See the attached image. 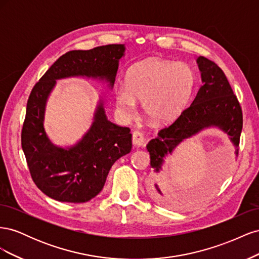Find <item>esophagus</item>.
I'll list each match as a JSON object with an SVG mask.
<instances>
[{"label":"esophagus","instance_id":"obj_1","mask_svg":"<svg viewBox=\"0 0 259 259\" xmlns=\"http://www.w3.org/2000/svg\"><path fill=\"white\" fill-rule=\"evenodd\" d=\"M132 140H133V145L137 146V147L144 146V144H145V138H144L143 133H140L138 131H135L134 133H133V139Z\"/></svg>","mask_w":259,"mask_h":259}]
</instances>
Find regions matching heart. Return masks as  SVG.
Segmentation results:
<instances>
[{
    "mask_svg": "<svg viewBox=\"0 0 259 259\" xmlns=\"http://www.w3.org/2000/svg\"><path fill=\"white\" fill-rule=\"evenodd\" d=\"M194 85L195 74L188 65L150 57L130 68L125 84L115 91V105L127 119L135 113L136 100H139L149 120L165 124L184 110Z\"/></svg>",
    "mask_w": 259,
    "mask_h": 259,
    "instance_id": "obj_1",
    "label": "heart"
}]
</instances>
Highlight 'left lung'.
Masks as SVG:
<instances>
[{"instance_id": "1", "label": "left lung", "mask_w": 259, "mask_h": 259, "mask_svg": "<svg viewBox=\"0 0 259 259\" xmlns=\"http://www.w3.org/2000/svg\"><path fill=\"white\" fill-rule=\"evenodd\" d=\"M201 71L202 85L192 104L186 108L168 126L160 130L158 137L147 145L150 153V165L155 173L162 169L164 158L173 152L183 142L202 130L217 126L229 135L239 154L243 115L237 96L223 70L214 61L200 56L197 59ZM217 179V177H215ZM156 190L161 193L159 187Z\"/></svg>"}]
</instances>
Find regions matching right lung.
Wrapping results in <instances>:
<instances>
[{
  "label": "right lung",
  "mask_w": 259,
  "mask_h": 259,
  "mask_svg": "<svg viewBox=\"0 0 259 259\" xmlns=\"http://www.w3.org/2000/svg\"><path fill=\"white\" fill-rule=\"evenodd\" d=\"M124 52L123 44L70 51L54 62L31 91L21 131V147L32 180L48 197L70 203L92 200L104 188L113 163L131 152V130L107 119L103 101H99L91 128L72 147L52 144L43 124L46 101L56 80L86 76L105 80L113 88Z\"/></svg>",
  "instance_id": "right-lung-1"
}]
</instances>
